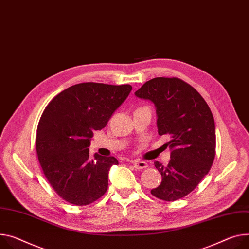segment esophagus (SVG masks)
Masks as SVG:
<instances>
[{"label":"esophagus","instance_id":"obj_1","mask_svg":"<svg viewBox=\"0 0 249 249\" xmlns=\"http://www.w3.org/2000/svg\"><path fill=\"white\" fill-rule=\"evenodd\" d=\"M132 164L134 166L135 169H138V170H141V169H145L148 167L147 163L146 162H143V161H138V160H134L132 161Z\"/></svg>","mask_w":249,"mask_h":249}]
</instances>
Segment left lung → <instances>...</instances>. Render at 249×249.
<instances>
[{
  "instance_id": "8db88e82",
  "label": "left lung",
  "mask_w": 249,
  "mask_h": 249,
  "mask_svg": "<svg viewBox=\"0 0 249 249\" xmlns=\"http://www.w3.org/2000/svg\"><path fill=\"white\" fill-rule=\"evenodd\" d=\"M135 95L156 106L160 136L168 135L171 160L155 161L162 175L161 185L151 194L174 201L193 192L211 170L215 157V126L213 113L202 96L177 77H156L143 84Z\"/></svg>"
}]
</instances>
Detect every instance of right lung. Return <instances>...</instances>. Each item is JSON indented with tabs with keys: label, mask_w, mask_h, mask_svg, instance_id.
<instances>
[{
	"label": "right lung",
	"mask_w": 249,
	"mask_h": 249,
	"mask_svg": "<svg viewBox=\"0 0 249 249\" xmlns=\"http://www.w3.org/2000/svg\"><path fill=\"white\" fill-rule=\"evenodd\" d=\"M132 86L84 82L63 90L47 105L38 121L36 149L39 165L55 193L75 206L99 199L108 188L114 157L89 156L94 130L104 128Z\"/></svg>",
	"instance_id": "add662e5"
}]
</instances>
